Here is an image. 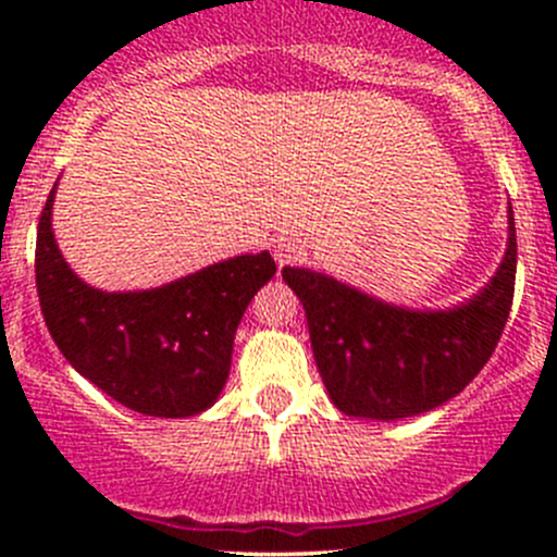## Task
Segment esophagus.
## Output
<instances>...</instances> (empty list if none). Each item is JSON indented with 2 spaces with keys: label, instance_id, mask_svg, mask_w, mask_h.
I'll use <instances>...</instances> for the list:
<instances>
[{
  "label": "esophagus",
  "instance_id": "esophagus-1",
  "mask_svg": "<svg viewBox=\"0 0 557 557\" xmlns=\"http://www.w3.org/2000/svg\"><path fill=\"white\" fill-rule=\"evenodd\" d=\"M274 261L280 263V267H285V263H294V261H299L301 258V245L296 243V239H277V243H274Z\"/></svg>",
  "mask_w": 557,
  "mask_h": 557
}]
</instances>
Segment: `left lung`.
I'll list each match as a JSON object with an SVG mask.
<instances>
[{
  "mask_svg": "<svg viewBox=\"0 0 557 557\" xmlns=\"http://www.w3.org/2000/svg\"><path fill=\"white\" fill-rule=\"evenodd\" d=\"M518 272L509 243L491 283L453 310H407L312 269H283L307 312L314 363L336 409L350 418L398 420L458 396L480 374L507 325Z\"/></svg>",
  "mask_w": 557,
  "mask_h": 557,
  "instance_id": "1",
  "label": "left lung"
}]
</instances>
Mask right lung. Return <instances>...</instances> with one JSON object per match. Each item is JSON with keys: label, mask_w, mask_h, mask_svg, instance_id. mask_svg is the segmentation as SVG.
Here are the masks:
<instances>
[{"label": "right lung", "mask_w": 557, "mask_h": 557, "mask_svg": "<svg viewBox=\"0 0 557 557\" xmlns=\"http://www.w3.org/2000/svg\"><path fill=\"white\" fill-rule=\"evenodd\" d=\"M55 185L37 226V294L66 361L123 407L150 418H190L221 396L234 334L277 267L267 250L212 263L150 290L107 294L83 283L50 228Z\"/></svg>", "instance_id": "right-lung-1"}]
</instances>
